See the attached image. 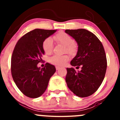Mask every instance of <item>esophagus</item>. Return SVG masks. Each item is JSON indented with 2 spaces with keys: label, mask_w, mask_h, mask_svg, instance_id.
<instances>
[{
  "label": "esophagus",
  "mask_w": 120,
  "mask_h": 120,
  "mask_svg": "<svg viewBox=\"0 0 120 120\" xmlns=\"http://www.w3.org/2000/svg\"><path fill=\"white\" fill-rule=\"evenodd\" d=\"M60 68V67H59V66H56V69L57 70H57H59Z\"/></svg>",
  "instance_id": "esophagus-1"
}]
</instances>
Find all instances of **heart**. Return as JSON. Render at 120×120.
I'll use <instances>...</instances> for the list:
<instances>
[{
  "label": "heart",
  "mask_w": 120,
  "mask_h": 120,
  "mask_svg": "<svg viewBox=\"0 0 120 120\" xmlns=\"http://www.w3.org/2000/svg\"><path fill=\"white\" fill-rule=\"evenodd\" d=\"M53 39L56 42L65 46V51L70 54H75L77 51L78 47L77 44L74 42L73 38L65 32H59L56 34ZM42 48L44 52L46 54H50L53 49V43L51 38H47L44 40L42 43ZM69 56L68 55H55L49 59L51 63L57 66H63L68 61Z\"/></svg>",
  "instance_id": "obj_1"
}]
</instances>
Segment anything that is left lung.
I'll return each instance as SVG.
<instances>
[{"instance_id": "left-lung-1", "label": "left lung", "mask_w": 120, "mask_h": 120, "mask_svg": "<svg viewBox=\"0 0 120 120\" xmlns=\"http://www.w3.org/2000/svg\"><path fill=\"white\" fill-rule=\"evenodd\" d=\"M78 45L77 55L71 62L73 68H67L65 81L75 95L87 97L99 89L106 73L107 61L102 43L93 33L83 29L65 30Z\"/></svg>"}]
</instances>
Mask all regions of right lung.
I'll use <instances>...</instances> for the list:
<instances>
[{
  "mask_svg": "<svg viewBox=\"0 0 120 120\" xmlns=\"http://www.w3.org/2000/svg\"><path fill=\"white\" fill-rule=\"evenodd\" d=\"M56 31L35 29L23 35L13 49L11 67L12 78L21 93L30 98H37L45 93L56 71L55 66L48 63L44 68L37 67L45 54L44 40Z\"/></svg>",
  "mask_w": 120,
  "mask_h": 120,
  "instance_id": "1",
  "label": "right lung"
}]
</instances>
